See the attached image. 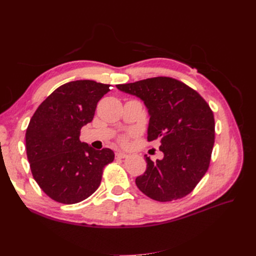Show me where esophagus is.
Instances as JSON below:
<instances>
[{
  "label": "esophagus",
  "instance_id": "obj_1",
  "mask_svg": "<svg viewBox=\"0 0 256 256\" xmlns=\"http://www.w3.org/2000/svg\"><path fill=\"white\" fill-rule=\"evenodd\" d=\"M115 156H116V158H120V159H122V158H126L128 154H125V152H118L115 154Z\"/></svg>",
  "mask_w": 256,
  "mask_h": 256
}]
</instances>
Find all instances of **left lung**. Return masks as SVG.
I'll list each match as a JSON object with an SVG mask.
<instances>
[{"instance_id": "obj_1", "label": "left lung", "mask_w": 256, "mask_h": 256, "mask_svg": "<svg viewBox=\"0 0 256 256\" xmlns=\"http://www.w3.org/2000/svg\"><path fill=\"white\" fill-rule=\"evenodd\" d=\"M120 92L136 96L148 110L147 140H160L161 160L145 156L146 171L136 178L145 196L159 200L182 198L207 172L214 143V118L205 100L184 83L157 76L118 84Z\"/></svg>"}]
</instances>
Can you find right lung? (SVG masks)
Listing matches in <instances>:
<instances>
[{
    "label": "right lung",
    "mask_w": 256,
    "mask_h": 256,
    "mask_svg": "<svg viewBox=\"0 0 256 256\" xmlns=\"http://www.w3.org/2000/svg\"><path fill=\"white\" fill-rule=\"evenodd\" d=\"M111 85L76 80L58 88L38 106L26 129V154L34 180L52 200L74 204L88 198L102 182L110 148L96 150L80 141L97 102Z\"/></svg>",
    "instance_id": "add662e5"
}]
</instances>
